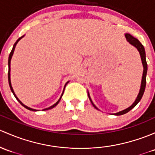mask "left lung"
<instances>
[{
  "label": "left lung",
  "instance_id": "8db88e82",
  "mask_svg": "<svg viewBox=\"0 0 155 155\" xmlns=\"http://www.w3.org/2000/svg\"><path fill=\"white\" fill-rule=\"evenodd\" d=\"M125 35V38H126V39H127V41H128L129 42V43L131 44V45H133L134 47H135V48L137 49L138 51H139V53H140V54L141 60H142V63H143V77H142V82H141L140 90L139 94H138V96H137V97L136 100H135L134 102L132 105H131L130 107H128V108L125 109V110H122V111L118 112V113L114 114L117 115V116H120V115H123V114H125L128 113L129 110H131V109L134 108V107L136 106V105H137L138 102H139L140 101V99H142L143 94H144L145 88H146V74H147V70H148L147 63H146V52H145V49H144V47H143V45L140 43V42L139 41V40H138V39L135 38L134 37H133L132 35H130V34L126 33ZM87 93H88V92H87ZM88 97H89V99H90V100H91V103H92V105H94V107H95V108L98 109L97 107L95 106V105L93 103L92 100H91V99L90 97V95H89V93H88Z\"/></svg>",
  "mask_w": 155,
  "mask_h": 155
}]
</instances>
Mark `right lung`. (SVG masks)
<instances>
[{"label": "right lung", "mask_w": 155, "mask_h": 155, "mask_svg": "<svg viewBox=\"0 0 155 155\" xmlns=\"http://www.w3.org/2000/svg\"><path fill=\"white\" fill-rule=\"evenodd\" d=\"M24 36H22V37H21V38H19L18 39L17 41H16V42L14 44V45H13V48H12V51H11V53H10V54H9V60H8V65H9V71H8V80H9V87H10V89H11V91H12V94H14V96H15V97L16 98V99H17L18 101L19 102H20L21 104V105H23V106H24V107H26V108L27 109H28V110H32V111H37V110H35V109H32V108H31V107H27V106H26L25 105H24V104L22 103L21 102L20 100H19L18 99V98L17 97H16V95H15V92H14V91H13V89H12V84H11V80H10V61H11V58H12V55H13V53H14V50H15V46H16V45H17V43L19 41V40H20V39H21ZM69 82H68L66 83V84H65V86H66V84H68V83ZM65 86H64V88H65ZM64 91H63V92H62V94H61V97H60L59 98V99H58V101H57V102H56V103L54 104V105H52V106H50V107H48V108H45V109H43V110H49V109H51V108H53V107H54L55 106H56L57 105H58V102H60V100H61V97H62V95H63V93H64Z\"/></svg>", "instance_id": "1"}]
</instances>
